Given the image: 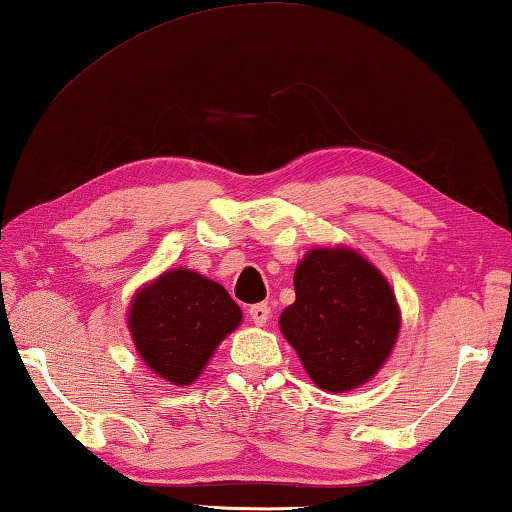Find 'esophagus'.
<instances>
[{"label":"esophagus","mask_w":512,"mask_h":512,"mask_svg":"<svg viewBox=\"0 0 512 512\" xmlns=\"http://www.w3.org/2000/svg\"><path fill=\"white\" fill-rule=\"evenodd\" d=\"M248 314H250V318H253V323L255 325H266V320H268V316H271V307L266 305V302H257V305H253L248 309Z\"/></svg>","instance_id":"esophagus-1"}]
</instances>
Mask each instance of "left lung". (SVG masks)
<instances>
[{
    "instance_id": "left-lung-1",
    "label": "left lung",
    "mask_w": 512,
    "mask_h": 512,
    "mask_svg": "<svg viewBox=\"0 0 512 512\" xmlns=\"http://www.w3.org/2000/svg\"><path fill=\"white\" fill-rule=\"evenodd\" d=\"M296 302L280 314V332L327 393H348L377 375L402 327L400 305L384 273L359 250L318 246L293 273Z\"/></svg>"
}]
</instances>
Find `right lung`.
Masks as SVG:
<instances>
[{
	"mask_svg": "<svg viewBox=\"0 0 512 512\" xmlns=\"http://www.w3.org/2000/svg\"><path fill=\"white\" fill-rule=\"evenodd\" d=\"M126 323L144 366L173 386H189L241 325V309L219 282L178 266L137 289Z\"/></svg>",
	"mask_w": 512,
	"mask_h": 512,
	"instance_id": "right-lung-1",
	"label": "right lung"
}]
</instances>
